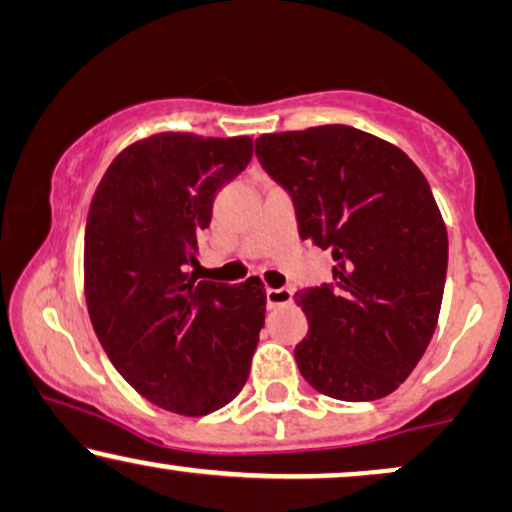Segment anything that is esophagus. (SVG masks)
<instances>
[{
	"label": "esophagus",
	"instance_id": "obj_1",
	"mask_svg": "<svg viewBox=\"0 0 512 512\" xmlns=\"http://www.w3.org/2000/svg\"><path fill=\"white\" fill-rule=\"evenodd\" d=\"M292 302V290L288 288H267V304L269 309H276V306L290 304Z\"/></svg>",
	"mask_w": 512,
	"mask_h": 512
}]
</instances>
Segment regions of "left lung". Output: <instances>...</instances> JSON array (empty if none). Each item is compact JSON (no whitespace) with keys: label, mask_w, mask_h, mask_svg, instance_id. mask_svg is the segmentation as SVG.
I'll list each match as a JSON object with an SVG mask.
<instances>
[{"label":"left lung","mask_w":512,"mask_h":512,"mask_svg":"<svg viewBox=\"0 0 512 512\" xmlns=\"http://www.w3.org/2000/svg\"><path fill=\"white\" fill-rule=\"evenodd\" d=\"M255 152L290 192L299 236L335 260V281L295 295L309 320L299 372L330 398H384L440 316L447 229L428 180L403 149L344 124L260 135Z\"/></svg>","instance_id":"8db88e82"}]
</instances>
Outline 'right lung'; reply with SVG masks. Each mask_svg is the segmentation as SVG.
I'll return each instance as SVG.
<instances>
[{"mask_svg": "<svg viewBox=\"0 0 512 512\" xmlns=\"http://www.w3.org/2000/svg\"><path fill=\"white\" fill-rule=\"evenodd\" d=\"M252 140L156 133L128 145L95 189L84 238L88 316L107 358L149 403L203 417L241 393L267 290L199 281V231Z\"/></svg>", "mask_w": 512, "mask_h": 512, "instance_id": "obj_1", "label": "right lung"}]
</instances>
